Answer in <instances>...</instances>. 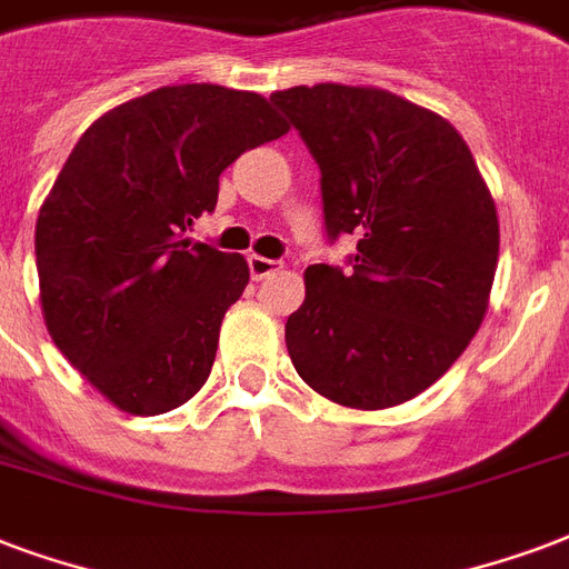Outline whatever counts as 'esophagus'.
<instances>
[{
    "label": "esophagus",
    "mask_w": 569,
    "mask_h": 569,
    "mask_svg": "<svg viewBox=\"0 0 569 569\" xmlns=\"http://www.w3.org/2000/svg\"><path fill=\"white\" fill-rule=\"evenodd\" d=\"M276 269H281V260L260 258V254H251V258H249V272H251V279H254V281L267 279V276H272Z\"/></svg>",
    "instance_id": "esophagus-1"
}]
</instances>
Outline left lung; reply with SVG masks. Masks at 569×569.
I'll return each instance as SVG.
<instances>
[{
	"mask_svg": "<svg viewBox=\"0 0 569 569\" xmlns=\"http://www.w3.org/2000/svg\"><path fill=\"white\" fill-rule=\"evenodd\" d=\"M320 168L327 237H357L350 269H306L284 323L293 369L345 408L420 396L480 330L498 267V212L462 134L375 87L272 92Z\"/></svg>",
	"mask_w": 569,
	"mask_h": 569,
	"instance_id": "obj_1",
	"label": "left lung"
}]
</instances>
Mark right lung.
<instances>
[{
	"label": "right lung",
	"instance_id": "right-lung-1",
	"mask_svg": "<svg viewBox=\"0 0 569 569\" xmlns=\"http://www.w3.org/2000/svg\"><path fill=\"white\" fill-rule=\"evenodd\" d=\"M288 134L258 92L182 83L107 110L41 203L36 263L50 339L119 411L186 405L216 362L249 263L186 239L221 170Z\"/></svg>",
	"mask_w": 569,
	"mask_h": 569
}]
</instances>
